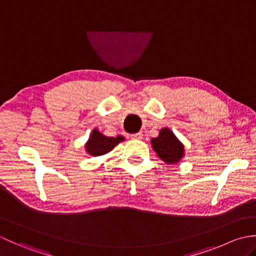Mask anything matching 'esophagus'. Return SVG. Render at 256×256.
Instances as JSON below:
<instances>
[{
	"mask_svg": "<svg viewBox=\"0 0 256 256\" xmlns=\"http://www.w3.org/2000/svg\"><path fill=\"white\" fill-rule=\"evenodd\" d=\"M142 138H143V134L140 133V132L135 133V134H132V135H131V138H132V140H140Z\"/></svg>",
	"mask_w": 256,
	"mask_h": 256,
	"instance_id": "1",
	"label": "esophagus"
}]
</instances>
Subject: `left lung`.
<instances>
[{
    "mask_svg": "<svg viewBox=\"0 0 256 256\" xmlns=\"http://www.w3.org/2000/svg\"><path fill=\"white\" fill-rule=\"evenodd\" d=\"M152 146L162 160L175 164L184 155V145L168 128H162L158 138L152 140Z\"/></svg>",
    "mask_w": 256,
    "mask_h": 256,
    "instance_id": "left-lung-1",
    "label": "left lung"
}]
</instances>
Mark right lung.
I'll use <instances>...</instances> for the list:
<instances>
[{
  "label": "right lung",
  "mask_w": 256,
  "mask_h": 256,
  "mask_svg": "<svg viewBox=\"0 0 256 256\" xmlns=\"http://www.w3.org/2000/svg\"><path fill=\"white\" fill-rule=\"evenodd\" d=\"M122 136L108 138L101 134L98 130H94L89 138V142L86 144V150L92 156H100L113 150L116 145L122 142Z\"/></svg>",
  "instance_id": "1"
}]
</instances>
